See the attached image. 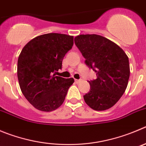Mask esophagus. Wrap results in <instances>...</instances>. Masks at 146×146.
<instances>
[{
    "label": "esophagus",
    "instance_id": "34e87169",
    "mask_svg": "<svg viewBox=\"0 0 146 146\" xmlns=\"http://www.w3.org/2000/svg\"><path fill=\"white\" fill-rule=\"evenodd\" d=\"M81 81V79H75V82L76 83V84H78V83H80Z\"/></svg>",
    "mask_w": 146,
    "mask_h": 146
}]
</instances>
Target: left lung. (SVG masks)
Returning <instances> with one entry per match:
<instances>
[{
  "mask_svg": "<svg viewBox=\"0 0 146 146\" xmlns=\"http://www.w3.org/2000/svg\"><path fill=\"white\" fill-rule=\"evenodd\" d=\"M75 44L86 59L85 63L96 73L89 81L90 91L84 96L87 105L96 111L112 107L126 90L130 78L129 59L120 47L97 35H81Z\"/></svg>",
  "mask_w": 146,
  "mask_h": 146,
  "instance_id": "8db88e82",
  "label": "left lung"
}]
</instances>
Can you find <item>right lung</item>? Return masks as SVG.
I'll use <instances>...</instances> for the list:
<instances>
[{"mask_svg":"<svg viewBox=\"0 0 146 146\" xmlns=\"http://www.w3.org/2000/svg\"><path fill=\"white\" fill-rule=\"evenodd\" d=\"M73 45V36L39 35L24 47L18 58L17 76L21 92L36 110L52 111L64 102L74 79L55 76L63 58Z\"/></svg>","mask_w":146,"mask_h":146,"instance_id":"right-lung-1","label":"right lung"}]
</instances>
